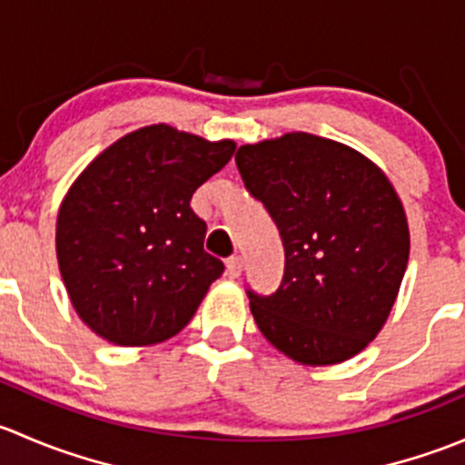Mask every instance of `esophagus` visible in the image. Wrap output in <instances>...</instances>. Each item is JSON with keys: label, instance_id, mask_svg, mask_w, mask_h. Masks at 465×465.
<instances>
[{"label": "esophagus", "instance_id": "34e87169", "mask_svg": "<svg viewBox=\"0 0 465 465\" xmlns=\"http://www.w3.org/2000/svg\"><path fill=\"white\" fill-rule=\"evenodd\" d=\"M227 272H229V276H241V272H242V259H241V256H229V259H227Z\"/></svg>", "mask_w": 465, "mask_h": 465}]
</instances>
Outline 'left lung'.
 I'll return each instance as SVG.
<instances>
[{
  "instance_id": "obj_1",
  "label": "left lung",
  "mask_w": 465,
  "mask_h": 465,
  "mask_svg": "<svg viewBox=\"0 0 465 465\" xmlns=\"http://www.w3.org/2000/svg\"><path fill=\"white\" fill-rule=\"evenodd\" d=\"M236 166L285 247L276 292L247 290L265 340L311 367L358 355L387 322L410 259L391 182L358 150L308 133L241 145Z\"/></svg>"
}]
</instances>
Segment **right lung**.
I'll return each mask as SVG.
<instances>
[{
	"instance_id": "1",
	"label": "right lung",
	"mask_w": 465,
	"mask_h": 465,
	"mask_svg": "<svg viewBox=\"0 0 465 465\" xmlns=\"http://www.w3.org/2000/svg\"><path fill=\"white\" fill-rule=\"evenodd\" d=\"M166 124L125 134L78 175L55 224L60 274L78 317L103 340L148 346L177 335L224 272L204 252L191 198L232 159Z\"/></svg>"
}]
</instances>
